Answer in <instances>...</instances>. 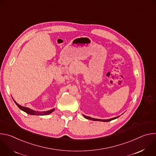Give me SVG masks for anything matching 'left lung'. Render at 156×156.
<instances>
[{
  "label": "left lung",
  "instance_id": "8db88e82",
  "mask_svg": "<svg viewBox=\"0 0 156 156\" xmlns=\"http://www.w3.org/2000/svg\"><path fill=\"white\" fill-rule=\"evenodd\" d=\"M83 117L86 119H88V120H93V121H101V122H110L111 120H114V119H117L118 117H119L120 116H118V117H114V118H112V119H106V120H102V119H94V118H91L90 117H88V116H86L84 115H83Z\"/></svg>",
  "mask_w": 156,
  "mask_h": 156
}]
</instances>
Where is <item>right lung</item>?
I'll return each instance as SVG.
<instances>
[{"label":"right lung","mask_w":156,"mask_h":156,"mask_svg":"<svg viewBox=\"0 0 156 156\" xmlns=\"http://www.w3.org/2000/svg\"><path fill=\"white\" fill-rule=\"evenodd\" d=\"M15 103L16 104V105L18 107V108L21 110L24 111L25 112L30 114V115H49L50 114H51L52 112H54V111L55 110V108H52L51 110H48V111H42V112H39V111H35V110H33L28 107H23L22 105H19L18 103H16V102L13 99Z\"/></svg>","instance_id":"1"}]
</instances>
